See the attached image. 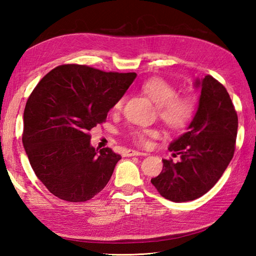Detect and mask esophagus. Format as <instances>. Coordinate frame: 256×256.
Segmentation results:
<instances>
[{"mask_svg":"<svg viewBox=\"0 0 256 256\" xmlns=\"http://www.w3.org/2000/svg\"><path fill=\"white\" fill-rule=\"evenodd\" d=\"M138 155H146V153H140V152L134 150H126L124 152V156H126V157L138 156Z\"/></svg>","mask_w":256,"mask_h":256,"instance_id":"1","label":"esophagus"}]
</instances>
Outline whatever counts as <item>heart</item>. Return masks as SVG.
I'll return each mask as SVG.
<instances>
[{
  "label": "heart",
  "instance_id": "heart-1",
  "mask_svg": "<svg viewBox=\"0 0 256 256\" xmlns=\"http://www.w3.org/2000/svg\"><path fill=\"white\" fill-rule=\"evenodd\" d=\"M142 91L157 104V113L166 126L172 130H182L192 121L197 111L196 98L188 94H177V88L170 81L162 78H152L142 84ZM125 101V96L118 98L113 108L120 111ZM156 128H133L128 131V136L138 145H148L152 138L156 136Z\"/></svg>",
  "mask_w": 256,
  "mask_h": 256
}]
</instances>
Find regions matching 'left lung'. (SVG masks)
Segmentation results:
<instances>
[{
	"mask_svg": "<svg viewBox=\"0 0 256 256\" xmlns=\"http://www.w3.org/2000/svg\"><path fill=\"white\" fill-rule=\"evenodd\" d=\"M198 111L186 133L170 146L172 158L150 182L162 197L175 202L208 192L226 170L236 150L238 114L224 86L206 74L201 82Z\"/></svg>",
	"mask_w": 256,
	"mask_h": 256,
	"instance_id": "obj_1",
	"label": "left lung"
}]
</instances>
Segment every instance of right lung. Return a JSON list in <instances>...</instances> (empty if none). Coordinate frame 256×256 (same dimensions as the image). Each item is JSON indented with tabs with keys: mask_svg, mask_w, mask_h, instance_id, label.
Masks as SVG:
<instances>
[{
	"mask_svg": "<svg viewBox=\"0 0 256 256\" xmlns=\"http://www.w3.org/2000/svg\"><path fill=\"white\" fill-rule=\"evenodd\" d=\"M135 77V72L64 64L32 90L22 140L35 175L57 198L84 202L106 186L121 155L92 148L90 131L106 122Z\"/></svg>",
	"mask_w": 256,
	"mask_h": 256,
	"instance_id": "add662e5",
	"label": "right lung"
}]
</instances>
